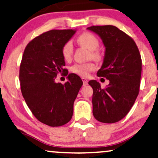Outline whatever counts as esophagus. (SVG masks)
<instances>
[{"label": "esophagus", "mask_w": 158, "mask_h": 158, "mask_svg": "<svg viewBox=\"0 0 158 158\" xmlns=\"http://www.w3.org/2000/svg\"><path fill=\"white\" fill-rule=\"evenodd\" d=\"M82 81H83V85L84 86H86V85H88V80H87V79H86L85 78H82Z\"/></svg>", "instance_id": "34e87169"}]
</instances>
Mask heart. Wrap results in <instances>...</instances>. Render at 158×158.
<instances>
[{
    "label": "heart",
    "mask_w": 158,
    "mask_h": 158,
    "mask_svg": "<svg viewBox=\"0 0 158 158\" xmlns=\"http://www.w3.org/2000/svg\"><path fill=\"white\" fill-rule=\"evenodd\" d=\"M78 43L81 47L90 50L89 57L96 61L101 60L102 56L98 49L100 46V41L95 35L89 32H85L78 37ZM73 54V45L71 41H68L61 48V55L65 61H69L72 58ZM71 71L79 77H86L89 73L95 70V65L92 62L85 63H76L71 67Z\"/></svg>",
    "instance_id": "b5f03b06"
}]
</instances>
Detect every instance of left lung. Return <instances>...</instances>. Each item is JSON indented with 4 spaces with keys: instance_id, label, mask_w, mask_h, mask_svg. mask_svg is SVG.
Returning <instances> with one entry per match:
<instances>
[{
    "instance_id": "obj_1",
    "label": "left lung",
    "mask_w": 158,
    "mask_h": 158,
    "mask_svg": "<svg viewBox=\"0 0 158 158\" xmlns=\"http://www.w3.org/2000/svg\"><path fill=\"white\" fill-rule=\"evenodd\" d=\"M87 29L97 33L106 47L103 63L97 76L109 79L104 89L95 80L93 87V114L98 121L114 123L127 114L139 95L141 57L131 36L113 25H95Z\"/></svg>"
}]
</instances>
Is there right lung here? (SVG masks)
<instances>
[{
    "instance_id": "1",
    "label": "right lung",
    "mask_w": 158,
    "mask_h": 158,
    "mask_svg": "<svg viewBox=\"0 0 158 158\" xmlns=\"http://www.w3.org/2000/svg\"><path fill=\"white\" fill-rule=\"evenodd\" d=\"M73 30H51L27 44L19 67L21 92L38 120L59 127L71 120L73 102L83 85L81 78L69 73L64 85L56 83L57 76H67L61 48L75 33Z\"/></svg>"
}]
</instances>
